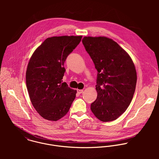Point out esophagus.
<instances>
[{
  "label": "esophagus",
  "instance_id": "obj_1",
  "mask_svg": "<svg viewBox=\"0 0 159 159\" xmlns=\"http://www.w3.org/2000/svg\"><path fill=\"white\" fill-rule=\"evenodd\" d=\"M83 92V89H77V92H78L79 94Z\"/></svg>",
  "mask_w": 159,
  "mask_h": 159
}]
</instances>
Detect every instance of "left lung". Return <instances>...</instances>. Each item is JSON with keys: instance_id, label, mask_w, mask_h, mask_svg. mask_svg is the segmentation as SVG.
Returning a JSON list of instances; mask_svg holds the SVG:
<instances>
[{"instance_id": "left-lung-1", "label": "left lung", "mask_w": 159, "mask_h": 159, "mask_svg": "<svg viewBox=\"0 0 159 159\" xmlns=\"http://www.w3.org/2000/svg\"><path fill=\"white\" fill-rule=\"evenodd\" d=\"M97 69V99L91 104L95 116L113 121L130 105L136 88V71L129 54L106 37H84L82 40Z\"/></svg>"}]
</instances>
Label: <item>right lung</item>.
<instances>
[{
  "instance_id": "right-lung-1",
  "label": "right lung",
  "mask_w": 159,
  "mask_h": 159,
  "mask_svg": "<svg viewBox=\"0 0 159 159\" xmlns=\"http://www.w3.org/2000/svg\"><path fill=\"white\" fill-rule=\"evenodd\" d=\"M82 36L46 39L32 55L26 70V86L30 101L42 117L56 121L63 117L76 97V91L62 83L68 55Z\"/></svg>"
}]
</instances>
